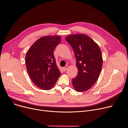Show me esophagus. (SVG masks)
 Instances as JSON below:
<instances>
[{
	"instance_id": "esophagus-1",
	"label": "esophagus",
	"mask_w": 128,
	"mask_h": 128,
	"mask_svg": "<svg viewBox=\"0 0 128 128\" xmlns=\"http://www.w3.org/2000/svg\"><path fill=\"white\" fill-rule=\"evenodd\" d=\"M68 68V65H66L65 67H63V71L64 72H65Z\"/></svg>"
}]
</instances>
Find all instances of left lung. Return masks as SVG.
I'll list each match as a JSON object with an SVG mask.
<instances>
[{
  "label": "left lung",
  "mask_w": 128,
  "mask_h": 128,
  "mask_svg": "<svg viewBox=\"0 0 128 128\" xmlns=\"http://www.w3.org/2000/svg\"><path fill=\"white\" fill-rule=\"evenodd\" d=\"M74 49L78 72L72 79V86L78 92L88 90L98 80L103 60L99 45L84 34H74L65 38Z\"/></svg>",
  "instance_id": "8db88e82"
}]
</instances>
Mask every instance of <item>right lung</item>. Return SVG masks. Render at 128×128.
Here are the masks:
<instances>
[{
    "instance_id": "add662e5",
    "label": "right lung",
    "mask_w": 128,
    "mask_h": 128,
    "mask_svg": "<svg viewBox=\"0 0 128 128\" xmlns=\"http://www.w3.org/2000/svg\"><path fill=\"white\" fill-rule=\"evenodd\" d=\"M61 40L59 36H42L34 42L26 55L28 74L34 84L41 89H52L61 74L54 54Z\"/></svg>"
}]
</instances>
